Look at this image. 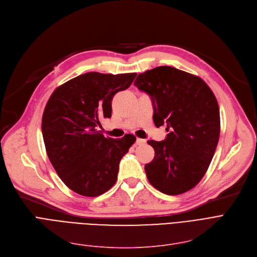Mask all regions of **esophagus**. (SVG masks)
<instances>
[{"instance_id":"esophagus-1","label":"esophagus","mask_w":257,"mask_h":257,"mask_svg":"<svg viewBox=\"0 0 257 257\" xmlns=\"http://www.w3.org/2000/svg\"><path fill=\"white\" fill-rule=\"evenodd\" d=\"M144 143H145V140H144V139L137 138V140H136V144H137V145H141V144H144Z\"/></svg>"}]
</instances>
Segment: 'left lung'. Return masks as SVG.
<instances>
[{
  "instance_id": "8db88e82",
  "label": "left lung",
  "mask_w": 257,
  "mask_h": 257,
  "mask_svg": "<svg viewBox=\"0 0 257 257\" xmlns=\"http://www.w3.org/2000/svg\"><path fill=\"white\" fill-rule=\"evenodd\" d=\"M134 84L153 100L156 126L167 125L163 141L150 140L153 161L145 164L151 184L176 195L193 188L212 160L221 132L215 96L199 76L161 66L139 74Z\"/></svg>"
}]
</instances>
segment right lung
<instances>
[{
    "label": "right lung",
    "mask_w": 257,
    "mask_h": 257,
    "mask_svg": "<svg viewBox=\"0 0 257 257\" xmlns=\"http://www.w3.org/2000/svg\"><path fill=\"white\" fill-rule=\"evenodd\" d=\"M136 75L85 73L59 85L46 104L42 132L48 158L58 177L80 195L97 197L113 187L119 162L136 141L132 134L113 139L98 131L99 120L112 116L114 95L126 90Z\"/></svg>",
    "instance_id": "add662e5"
}]
</instances>
